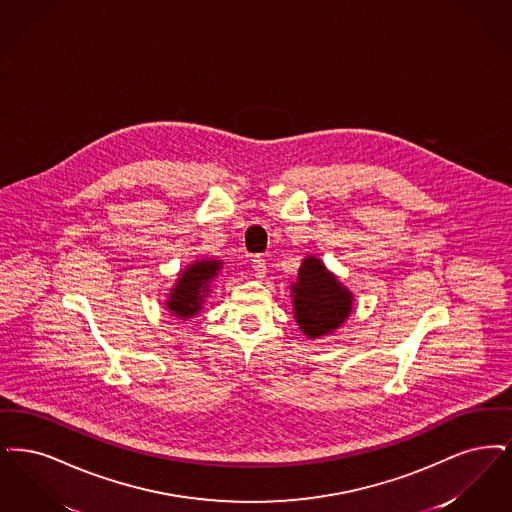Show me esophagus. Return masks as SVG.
<instances>
[{"label":"esophagus","mask_w":512,"mask_h":512,"mask_svg":"<svg viewBox=\"0 0 512 512\" xmlns=\"http://www.w3.org/2000/svg\"><path fill=\"white\" fill-rule=\"evenodd\" d=\"M252 267H254V273H256V277H258V279L266 277V260H264L262 256H254V260H252Z\"/></svg>","instance_id":"1"}]
</instances>
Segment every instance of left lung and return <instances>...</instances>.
Segmentation results:
<instances>
[{
    "mask_svg": "<svg viewBox=\"0 0 512 512\" xmlns=\"http://www.w3.org/2000/svg\"><path fill=\"white\" fill-rule=\"evenodd\" d=\"M290 292L294 319L302 333L310 338L334 333L352 313V292L315 256L302 260L298 279L290 285Z\"/></svg>",
    "mask_w": 512,
    "mask_h": 512,
    "instance_id": "obj_1",
    "label": "left lung"
}]
</instances>
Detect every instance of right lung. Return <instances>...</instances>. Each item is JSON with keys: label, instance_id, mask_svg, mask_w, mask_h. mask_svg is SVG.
<instances>
[{"label": "right lung", "instance_id": "obj_1", "mask_svg": "<svg viewBox=\"0 0 512 512\" xmlns=\"http://www.w3.org/2000/svg\"><path fill=\"white\" fill-rule=\"evenodd\" d=\"M222 266V260L206 258L185 267L179 273L174 289L170 290L168 300L164 302L168 312H172L178 319L195 317L204 304V298L210 292L212 279L218 277V271Z\"/></svg>", "mask_w": 512, "mask_h": 512}]
</instances>
